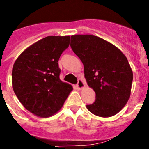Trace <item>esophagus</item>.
Masks as SVG:
<instances>
[{
	"label": "esophagus",
	"mask_w": 149,
	"mask_h": 149,
	"mask_svg": "<svg viewBox=\"0 0 149 149\" xmlns=\"http://www.w3.org/2000/svg\"><path fill=\"white\" fill-rule=\"evenodd\" d=\"M84 86H85V84H84V82L82 79H79L77 84H76V87L78 88V90H81L82 88H84Z\"/></svg>",
	"instance_id": "obj_1"
}]
</instances>
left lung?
Masks as SVG:
<instances>
[{
  "label": "left lung",
  "mask_w": 149,
  "mask_h": 149,
  "mask_svg": "<svg viewBox=\"0 0 149 149\" xmlns=\"http://www.w3.org/2000/svg\"><path fill=\"white\" fill-rule=\"evenodd\" d=\"M70 47L84 65L87 84L95 101L87 105L91 113L113 116L130 97L133 73L126 56L112 43L90 34L71 36Z\"/></svg>",
  "instance_id": "obj_1"
}]
</instances>
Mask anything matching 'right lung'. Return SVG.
Segmentation results:
<instances>
[{
	"mask_svg": "<svg viewBox=\"0 0 149 149\" xmlns=\"http://www.w3.org/2000/svg\"><path fill=\"white\" fill-rule=\"evenodd\" d=\"M70 36H48L26 48L12 68L13 90L27 110L48 118L63 106L73 87L59 79L61 54L70 45Z\"/></svg>",
	"mask_w": 149,
	"mask_h": 149,
	"instance_id": "obj_1",
	"label": "right lung"
}]
</instances>
